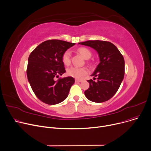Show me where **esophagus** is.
<instances>
[{
  "mask_svg": "<svg viewBox=\"0 0 151 151\" xmlns=\"http://www.w3.org/2000/svg\"><path fill=\"white\" fill-rule=\"evenodd\" d=\"M75 82H82V80H79V79H76L75 80Z\"/></svg>",
  "mask_w": 151,
  "mask_h": 151,
  "instance_id": "1",
  "label": "esophagus"
}]
</instances>
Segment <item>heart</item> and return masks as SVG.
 Instances as JSON below:
<instances>
[{"label":"heart","mask_w":151,"mask_h":151,"mask_svg":"<svg viewBox=\"0 0 151 151\" xmlns=\"http://www.w3.org/2000/svg\"><path fill=\"white\" fill-rule=\"evenodd\" d=\"M78 52L83 58L87 60L89 59L91 56V52L86 48L80 47L78 49ZM70 51L69 50H66L62 55V61L65 65H69L70 63ZM88 73V70L85 68H77L70 67L68 70L67 73L69 76L76 78H81L85 76Z\"/></svg>","instance_id":"1"}]
</instances>
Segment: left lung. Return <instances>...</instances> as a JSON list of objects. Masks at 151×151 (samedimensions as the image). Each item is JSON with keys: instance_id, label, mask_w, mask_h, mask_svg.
<instances>
[{"instance_id": "left-lung-1", "label": "left lung", "mask_w": 151, "mask_h": 151, "mask_svg": "<svg viewBox=\"0 0 151 151\" xmlns=\"http://www.w3.org/2000/svg\"><path fill=\"white\" fill-rule=\"evenodd\" d=\"M90 47L98 54L100 63L91 76L97 77L96 82L90 79V87L85 91L86 98L101 103L111 99L118 90L124 77L125 62L118 48L110 42L95 40L79 42Z\"/></svg>"}]
</instances>
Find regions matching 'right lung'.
<instances>
[{
  "mask_svg": "<svg viewBox=\"0 0 151 151\" xmlns=\"http://www.w3.org/2000/svg\"><path fill=\"white\" fill-rule=\"evenodd\" d=\"M75 43L52 40L41 43L29 55L27 75L32 89L38 98L49 105L65 101L74 83L73 77L56 81L66 73L62 61L63 53Z\"/></svg>",
  "mask_w": 151,
  "mask_h": 151,
  "instance_id": "right-lung-1",
  "label": "right lung"
}]
</instances>
